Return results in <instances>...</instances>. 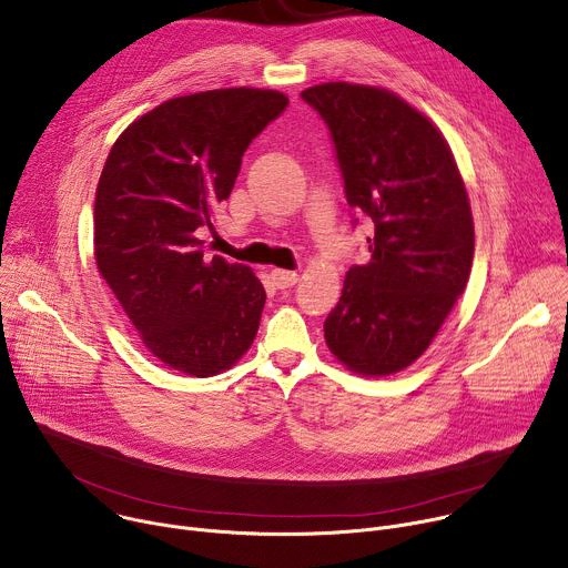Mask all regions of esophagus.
<instances>
[{
  "instance_id": "1",
  "label": "esophagus",
  "mask_w": 568,
  "mask_h": 568,
  "mask_svg": "<svg viewBox=\"0 0 568 568\" xmlns=\"http://www.w3.org/2000/svg\"><path fill=\"white\" fill-rule=\"evenodd\" d=\"M272 281H274L281 290H285V287H292V285L298 283V274H296V272H290V270H274V272H272Z\"/></svg>"
}]
</instances>
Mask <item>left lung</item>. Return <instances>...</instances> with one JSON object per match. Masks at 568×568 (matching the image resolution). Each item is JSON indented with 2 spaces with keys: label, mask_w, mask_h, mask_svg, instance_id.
I'll list each match as a JSON object with an SVG mask.
<instances>
[{
  "label": "left lung",
  "mask_w": 568,
  "mask_h": 568,
  "mask_svg": "<svg viewBox=\"0 0 568 568\" xmlns=\"http://www.w3.org/2000/svg\"><path fill=\"white\" fill-rule=\"evenodd\" d=\"M301 99L331 130L348 206L375 224L371 261L348 270L323 335L351 371L397 373L429 348L467 285L474 222L465 184L445 136L399 97L323 83Z\"/></svg>",
  "instance_id": "obj_1"
}]
</instances>
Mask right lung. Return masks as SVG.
Returning <instances> with one entry per match:
<instances>
[{
  "label": "right lung",
  "instance_id": "1",
  "mask_svg": "<svg viewBox=\"0 0 568 568\" xmlns=\"http://www.w3.org/2000/svg\"><path fill=\"white\" fill-rule=\"evenodd\" d=\"M287 103L252 88L171 99L130 123L108 154L94 202L99 272L145 348L186 375L231 368L258 333L263 283L206 256L197 231H213L242 154Z\"/></svg>",
  "mask_w": 568,
  "mask_h": 568
}]
</instances>
